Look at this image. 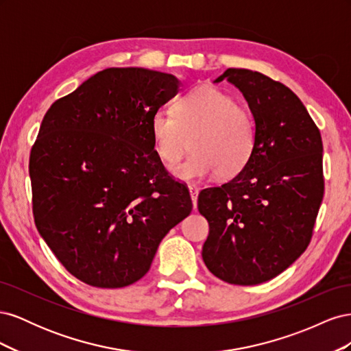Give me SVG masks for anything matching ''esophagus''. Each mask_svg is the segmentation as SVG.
Returning a JSON list of instances; mask_svg holds the SVG:
<instances>
[{"instance_id": "obj_1", "label": "esophagus", "mask_w": 351, "mask_h": 351, "mask_svg": "<svg viewBox=\"0 0 351 351\" xmlns=\"http://www.w3.org/2000/svg\"><path fill=\"white\" fill-rule=\"evenodd\" d=\"M189 192H190V197H192L193 206L196 208V205H197V195H199V189H197L195 184H190V186H189Z\"/></svg>"}]
</instances>
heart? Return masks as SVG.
Here are the masks:
<instances>
[{
  "label": "heart",
  "mask_w": 351,
  "mask_h": 351,
  "mask_svg": "<svg viewBox=\"0 0 351 351\" xmlns=\"http://www.w3.org/2000/svg\"><path fill=\"white\" fill-rule=\"evenodd\" d=\"M155 151L167 165L176 164L189 149L195 151L173 168L183 182L208 176L234 177L247 167L256 147V127L249 112L231 95L217 88H196L180 98L174 112L159 110L151 119Z\"/></svg>",
  "instance_id": "heart-1"
}]
</instances>
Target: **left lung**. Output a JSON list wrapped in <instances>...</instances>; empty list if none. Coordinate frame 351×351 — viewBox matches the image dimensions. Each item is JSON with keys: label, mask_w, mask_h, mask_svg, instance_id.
Here are the masks:
<instances>
[{"label": "left lung", "mask_w": 351, "mask_h": 351, "mask_svg": "<svg viewBox=\"0 0 351 351\" xmlns=\"http://www.w3.org/2000/svg\"><path fill=\"white\" fill-rule=\"evenodd\" d=\"M256 127L247 167L230 182L204 189L197 209L208 219L202 249L219 280L256 285L285 271L309 246L324 197L322 137L297 95L259 71L227 69Z\"/></svg>", "instance_id": "8db88e82"}]
</instances>
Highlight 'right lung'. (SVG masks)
Returning <instances> with one entry per match:
<instances>
[{
	"instance_id": "obj_1",
	"label": "right lung",
	"mask_w": 351,
	"mask_h": 351,
	"mask_svg": "<svg viewBox=\"0 0 351 351\" xmlns=\"http://www.w3.org/2000/svg\"><path fill=\"white\" fill-rule=\"evenodd\" d=\"M173 74L105 69L42 120L29 158L42 239L73 277L120 289L149 271L159 243L193 204L168 174L152 115L178 92Z\"/></svg>"
}]
</instances>
